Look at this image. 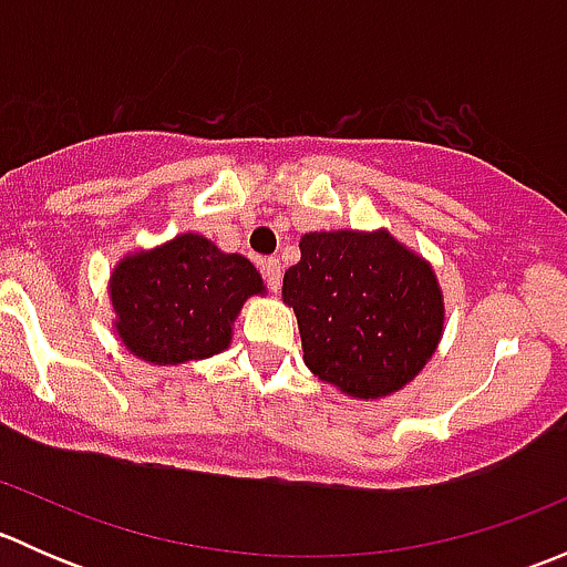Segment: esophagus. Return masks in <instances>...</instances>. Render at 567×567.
<instances>
[{
    "label": "esophagus",
    "instance_id": "obj_1",
    "mask_svg": "<svg viewBox=\"0 0 567 567\" xmlns=\"http://www.w3.org/2000/svg\"><path fill=\"white\" fill-rule=\"evenodd\" d=\"M262 279H266V285L271 293H279V282H282V262H279L277 257H268V260H262Z\"/></svg>",
    "mask_w": 567,
    "mask_h": 567
}]
</instances>
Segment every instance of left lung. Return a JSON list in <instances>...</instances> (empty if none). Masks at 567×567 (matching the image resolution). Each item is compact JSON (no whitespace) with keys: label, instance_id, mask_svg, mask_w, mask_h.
<instances>
[{"label":"left lung","instance_id":"8db88e82","mask_svg":"<svg viewBox=\"0 0 567 567\" xmlns=\"http://www.w3.org/2000/svg\"><path fill=\"white\" fill-rule=\"evenodd\" d=\"M282 301L299 320L305 364L357 400L403 390L436 353L444 296L431 262L390 230L305 233Z\"/></svg>","mask_w":567,"mask_h":567}]
</instances>
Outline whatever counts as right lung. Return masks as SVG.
<instances>
[{"label": "right lung", "instance_id": "1", "mask_svg": "<svg viewBox=\"0 0 567 567\" xmlns=\"http://www.w3.org/2000/svg\"><path fill=\"white\" fill-rule=\"evenodd\" d=\"M266 293L260 271L238 251L197 233L120 257L109 277L112 329L147 364H186L230 348L249 296Z\"/></svg>", "mask_w": 567, "mask_h": 567}]
</instances>
